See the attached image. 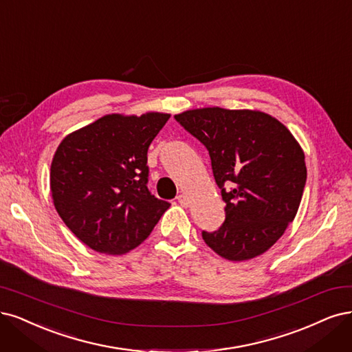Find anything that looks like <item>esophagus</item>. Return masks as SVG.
<instances>
[{"instance_id":"34e87169","label":"esophagus","mask_w":352,"mask_h":352,"mask_svg":"<svg viewBox=\"0 0 352 352\" xmlns=\"http://www.w3.org/2000/svg\"><path fill=\"white\" fill-rule=\"evenodd\" d=\"M177 202L182 205V207H188V197L185 195V193H180V195H177Z\"/></svg>"}]
</instances>
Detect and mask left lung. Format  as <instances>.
Returning <instances> with one entry per match:
<instances>
[{
	"label": "left lung",
	"instance_id": "8db88e82",
	"mask_svg": "<svg viewBox=\"0 0 352 352\" xmlns=\"http://www.w3.org/2000/svg\"><path fill=\"white\" fill-rule=\"evenodd\" d=\"M207 147L226 202V220L202 239L227 261L265 253L298 211L307 168L300 144L274 116L240 109L202 107L175 115Z\"/></svg>",
	"mask_w": 352,
	"mask_h": 352
}]
</instances>
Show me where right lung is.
I'll return each mask as SVG.
<instances>
[{
  "instance_id": "1",
  "label": "right lung",
  "mask_w": 352,
  "mask_h": 352,
  "mask_svg": "<svg viewBox=\"0 0 352 352\" xmlns=\"http://www.w3.org/2000/svg\"><path fill=\"white\" fill-rule=\"evenodd\" d=\"M168 118L104 115L58 145L51 164L55 210L90 249L106 254L135 249L170 207L147 188V151Z\"/></svg>"
}]
</instances>
